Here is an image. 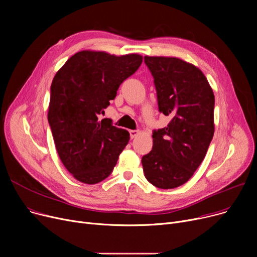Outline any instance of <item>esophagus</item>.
Segmentation results:
<instances>
[{
	"label": "esophagus",
	"instance_id": "34e87169",
	"mask_svg": "<svg viewBox=\"0 0 257 257\" xmlns=\"http://www.w3.org/2000/svg\"><path fill=\"white\" fill-rule=\"evenodd\" d=\"M140 134V131L139 130H130V138L131 139H134L137 138Z\"/></svg>",
	"mask_w": 257,
	"mask_h": 257
}]
</instances>
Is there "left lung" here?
<instances>
[{
	"instance_id": "8db88e82",
	"label": "left lung",
	"mask_w": 257,
	"mask_h": 257,
	"mask_svg": "<svg viewBox=\"0 0 257 257\" xmlns=\"http://www.w3.org/2000/svg\"><path fill=\"white\" fill-rule=\"evenodd\" d=\"M154 78L159 111L167 127L153 132V148L143 156L145 177L163 190L178 187L203 161L214 133V94L204 74L177 57L145 56Z\"/></svg>"
}]
</instances>
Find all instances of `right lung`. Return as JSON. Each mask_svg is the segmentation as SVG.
Returning a JSON list of instances; mask_svg holds the SVG:
<instances>
[{
  "mask_svg": "<svg viewBox=\"0 0 257 257\" xmlns=\"http://www.w3.org/2000/svg\"><path fill=\"white\" fill-rule=\"evenodd\" d=\"M140 54L76 53L51 84L48 120L61 163L75 179L96 184L112 172L130 140L127 130L98 119L123 81L138 71Z\"/></svg>",
  "mask_w": 257,
  "mask_h": 257,
  "instance_id": "1",
  "label": "right lung"
}]
</instances>
